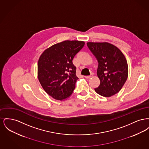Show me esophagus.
<instances>
[{
  "label": "esophagus",
  "mask_w": 149,
  "mask_h": 149,
  "mask_svg": "<svg viewBox=\"0 0 149 149\" xmlns=\"http://www.w3.org/2000/svg\"><path fill=\"white\" fill-rule=\"evenodd\" d=\"M92 77H93L92 74L90 75L89 76H85V78H86V79H90V78H91Z\"/></svg>",
  "instance_id": "obj_1"
}]
</instances>
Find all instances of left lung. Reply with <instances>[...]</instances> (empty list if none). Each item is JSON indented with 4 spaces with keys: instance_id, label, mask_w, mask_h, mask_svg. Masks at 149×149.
Here are the masks:
<instances>
[{
    "instance_id": "obj_1",
    "label": "left lung",
    "mask_w": 149,
    "mask_h": 149,
    "mask_svg": "<svg viewBox=\"0 0 149 149\" xmlns=\"http://www.w3.org/2000/svg\"><path fill=\"white\" fill-rule=\"evenodd\" d=\"M86 44L98 62L97 73L100 85L94 89L95 91L105 97L119 92L128 75L125 55L118 47L109 43L89 42Z\"/></svg>"
}]
</instances>
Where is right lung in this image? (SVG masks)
Listing matches in <instances>:
<instances>
[{"label":"right lung","instance_id":"right-lung-1","mask_svg":"<svg viewBox=\"0 0 149 149\" xmlns=\"http://www.w3.org/2000/svg\"><path fill=\"white\" fill-rule=\"evenodd\" d=\"M84 45L81 41L66 40L51 46L41 55L37 77L44 91L53 98L64 100L72 94L78 79L72 60Z\"/></svg>","mask_w":149,"mask_h":149}]
</instances>
